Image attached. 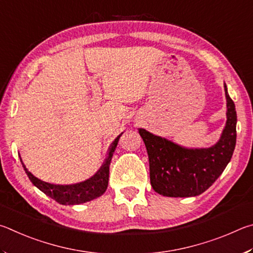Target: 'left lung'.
Here are the masks:
<instances>
[{
    "label": "left lung",
    "mask_w": 253,
    "mask_h": 253,
    "mask_svg": "<svg viewBox=\"0 0 253 253\" xmlns=\"http://www.w3.org/2000/svg\"><path fill=\"white\" fill-rule=\"evenodd\" d=\"M227 122L210 148H185L140 127L147 148L150 181L159 194L172 198L199 196L209 189L232 158L237 140V112L224 83Z\"/></svg>",
    "instance_id": "1"
}]
</instances>
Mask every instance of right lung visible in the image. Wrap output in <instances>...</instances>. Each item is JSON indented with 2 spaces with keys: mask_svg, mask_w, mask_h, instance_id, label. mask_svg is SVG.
<instances>
[{
  "mask_svg": "<svg viewBox=\"0 0 253 253\" xmlns=\"http://www.w3.org/2000/svg\"><path fill=\"white\" fill-rule=\"evenodd\" d=\"M120 134L117 139L113 141V143L111 144L108 158L104 162V165L100 168V170L96 173L91 176L90 179L82 182L74 183V184H53L45 182L38 179L37 176H34L31 172L26 169L23 161L20 157V160L22 162V166L24 168L25 173L28 174L29 179L31 180L35 187L39 190H41L43 193H45L52 199H54L56 202H59L60 205L64 206H73V205H81V203H85L94 199L101 197L102 194L105 192L106 188H108L109 183V172H110V163L112 160L113 153L117 148Z\"/></svg>",
  "mask_w": 253,
  "mask_h": 253,
  "instance_id": "add662e5",
  "label": "right lung"
}]
</instances>
